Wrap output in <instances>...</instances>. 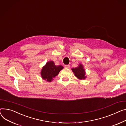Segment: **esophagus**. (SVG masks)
<instances>
[{
  "label": "esophagus",
  "mask_w": 126,
  "mask_h": 126,
  "mask_svg": "<svg viewBox=\"0 0 126 126\" xmlns=\"http://www.w3.org/2000/svg\"><path fill=\"white\" fill-rule=\"evenodd\" d=\"M64 67H65V68H69L70 67V65H64Z\"/></svg>",
  "instance_id": "1"
}]
</instances>
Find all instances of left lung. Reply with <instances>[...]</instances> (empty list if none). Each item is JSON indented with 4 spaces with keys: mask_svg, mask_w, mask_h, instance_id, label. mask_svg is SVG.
<instances>
[{
    "mask_svg": "<svg viewBox=\"0 0 126 126\" xmlns=\"http://www.w3.org/2000/svg\"><path fill=\"white\" fill-rule=\"evenodd\" d=\"M74 74L78 79L80 80L85 79L86 78V70L83 68L82 64L79 63L77 67L72 68L71 69Z\"/></svg>",
    "mask_w": 126,
    "mask_h": 126,
    "instance_id": "1",
    "label": "left lung"
}]
</instances>
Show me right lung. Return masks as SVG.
<instances>
[{
  "instance_id": "obj_1",
  "label": "right lung",
  "mask_w": 126,
  "mask_h": 126,
  "mask_svg": "<svg viewBox=\"0 0 126 126\" xmlns=\"http://www.w3.org/2000/svg\"><path fill=\"white\" fill-rule=\"evenodd\" d=\"M61 65L57 66L53 61L47 62L42 68L40 74L43 79L48 82H51L58 75L59 72L63 69Z\"/></svg>"
}]
</instances>
